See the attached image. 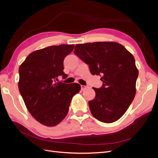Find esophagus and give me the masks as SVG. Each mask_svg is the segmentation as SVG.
<instances>
[{"instance_id": "1", "label": "esophagus", "mask_w": 158, "mask_h": 158, "mask_svg": "<svg viewBox=\"0 0 158 158\" xmlns=\"http://www.w3.org/2000/svg\"><path fill=\"white\" fill-rule=\"evenodd\" d=\"M81 90H84L86 88V86H85V85H81Z\"/></svg>"}]
</instances>
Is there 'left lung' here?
<instances>
[{
    "instance_id": "1",
    "label": "left lung",
    "mask_w": 158,
    "mask_h": 158,
    "mask_svg": "<svg viewBox=\"0 0 158 158\" xmlns=\"http://www.w3.org/2000/svg\"><path fill=\"white\" fill-rule=\"evenodd\" d=\"M73 52L92 75L102 76V87L93 88L96 96L89 102L92 114L104 123L118 120L135 95L139 72L133 56L121 44L106 42L77 44Z\"/></svg>"
}]
</instances>
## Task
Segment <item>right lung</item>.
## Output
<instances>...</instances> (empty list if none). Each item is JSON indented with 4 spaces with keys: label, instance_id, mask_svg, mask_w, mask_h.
Instances as JSON below:
<instances>
[{
    "label": "right lung",
    "instance_id": "right-lung-1",
    "mask_svg": "<svg viewBox=\"0 0 158 158\" xmlns=\"http://www.w3.org/2000/svg\"><path fill=\"white\" fill-rule=\"evenodd\" d=\"M74 45L48 47L32 52L19 68V90L28 110L40 123L55 126L66 117L73 96L81 89L77 83H56L63 72L64 59Z\"/></svg>",
    "mask_w": 158,
    "mask_h": 158
}]
</instances>
